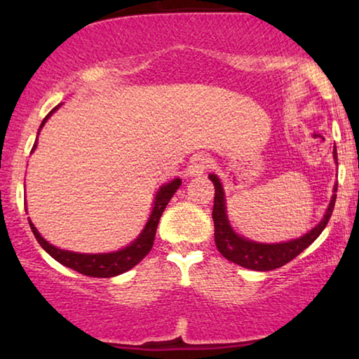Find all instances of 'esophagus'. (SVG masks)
Returning a JSON list of instances; mask_svg holds the SVG:
<instances>
[{
  "label": "esophagus",
  "instance_id": "obj_1",
  "mask_svg": "<svg viewBox=\"0 0 359 359\" xmlns=\"http://www.w3.org/2000/svg\"><path fill=\"white\" fill-rule=\"evenodd\" d=\"M208 166H209L208 156L194 155L191 156L188 168H186V173H188V176H201L205 170H208Z\"/></svg>",
  "mask_w": 359,
  "mask_h": 359
}]
</instances>
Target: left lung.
I'll list each match as a JSON object with an SVG mask.
<instances>
[{
  "instance_id": "left-lung-1",
  "label": "left lung",
  "mask_w": 359,
  "mask_h": 359,
  "mask_svg": "<svg viewBox=\"0 0 359 359\" xmlns=\"http://www.w3.org/2000/svg\"><path fill=\"white\" fill-rule=\"evenodd\" d=\"M333 158L338 165L337 158V147L333 149ZM209 180L214 183L215 194H214V209H212V219H214V237H215V247L224 258H227L229 262L237 263L240 266L253 269V271H271V269L281 268L284 264L291 262L297 257L299 253H302L309 245L313 243L318 235L323 232V229L327 227L328 220L332 217L333 208H335L337 201V188L338 181L333 186V196L330 204H328L327 212L323 215V219L318 222L312 230H309L306 235H302L301 238L289 240V242L283 243H258L253 240H248L245 237H240L238 233L233 232V229L230 227L229 219H227V208H225V194L224 188L217 175H209Z\"/></svg>"
}]
</instances>
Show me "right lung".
<instances>
[{"label":"right lung","instance_id":"add662e5","mask_svg":"<svg viewBox=\"0 0 359 359\" xmlns=\"http://www.w3.org/2000/svg\"><path fill=\"white\" fill-rule=\"evenodd\" d=\"M58 106L53 107V109L46 116V119H43L41 124V129L47 122L48 117H50L53 112L58 109ZM36 147H37V140L32 147V151L36 150ZM180 186H181L180 178H175L173 181H170V183L161 186V188L158 189V193H156V196H155L154 209H151L149 222L145 224L142 233L130 245H127L126 248L117 250V252H112V253L91 255V253L68 252V250L57 248V247H53L52 243H48L47 240L37 232V229L34 227V224L31 222V220H29V225H31L34 237L37 238V242L41 243V247L46 250V252L50 255L53 259H57L58 263H62L63 266L75 269V271L86 274V276L112 278V276H117V274L129 271L130 268H134L137 263H140L142 259L149 255L151 247H154L156 227H158L161 214H163L165 208L168 205L170 199L173 198V194L176 193V189H178Z\"/></svg>","mask_w":359,"mask_h":359}]
</instances>
